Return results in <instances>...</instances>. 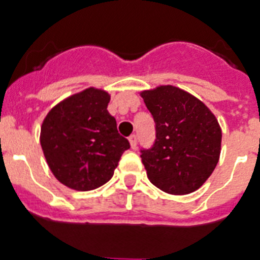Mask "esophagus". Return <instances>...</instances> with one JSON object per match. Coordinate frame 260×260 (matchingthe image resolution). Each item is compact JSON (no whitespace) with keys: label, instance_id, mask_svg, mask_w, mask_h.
<instances>
[{"label":"esophagus","instance_id":"esophagus-1","mask_svg":"<svg viewBox=\"0 0 260 260\" xmlns=\"http://www.w3.org/2000/svg\"><path fill=\"white\" fill-rule=\"evenodd\" d=\"M128 140H129V144H131V147H132V149H135V148H136V145H137V136H136V135H131Z\"/></svg>","mask_w":260,"mask_h":260}]
</instances>
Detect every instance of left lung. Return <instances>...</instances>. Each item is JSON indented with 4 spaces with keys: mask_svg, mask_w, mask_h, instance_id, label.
I'll list each match as a JSON object with an SVG mask.
<instances>
[{
    "mask_svg": "<svg viewBox=\"0 0 260 260\" xmlns=\"http://www.w3.org/2000/svg\"><path fill=\"white\" fill-rule=\"evenodd\" d=\"M154 120L156 139L140 157L154 186L189 194L210 177L221 153L222 132L208 107L173 86L141 92Z\"/></svg>",
    "mask_w": 260,
    "mask_h": 260,
    "instance_id": "8db88e82",
    "label": "left lung"
}]
</instances>
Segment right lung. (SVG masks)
I'll return each mask as SVG.
<instances>
[{
	"instance_id": "obj_1",
	"label": "right lung",
	"mask_w": 260,
	"mask_h": 260,
	"mask_svg": "<svg viewBox=\"0 0 260 260\" xmlns=\"http://www.w3.org/2000/svg\"><path fill=\"white\" fill-rule=\"evenodd\" d=\"M106 91L87 88L47 113L41 145L52 174L63 185L87 191L111 180L129 141L117 132Z\"/></svg>"
}]
</instances>
